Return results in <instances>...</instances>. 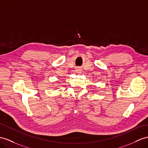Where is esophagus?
Returning a JSON list of instances; mask_svg holds the SVG:
<instances>
[{"label": "esophagus", "mask_w": 148, "mask_h": 148, "mask_svg": "<svg viewBox=\"0 0 148 148\" xmlns=\"http://www.w3.org/2000/svg\"><path fill=\"white\" fill-rule=\"evenodd\" d=\"M75 72H76L77 73H81L82 69H80V68H77V69H76V70H75Z\"/></svg>", "instance_id": "obj_1"}]
</instances>
